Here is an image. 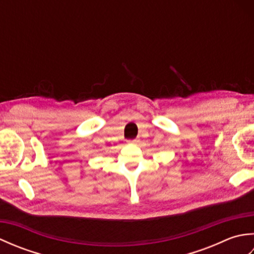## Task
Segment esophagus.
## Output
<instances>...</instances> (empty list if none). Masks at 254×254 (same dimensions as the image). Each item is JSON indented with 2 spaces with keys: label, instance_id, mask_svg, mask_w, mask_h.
<instances>
[{
  "label": "esophagus",
  "instance_id": "1",
  "mask_svg": "<svg viewBox=\"0 0 254 254\" xmlns=\"http://www.w3.org/2000/svg\"><path fill=\"white\" fill-rule=\"evenodd\" d=\"M130 143H132V144H136V143H138V139H137V138H135V139H132V141H130Z\"/></svg>",
  "mask_w": 254,
  "mask_h": 254
}]
</instances>
